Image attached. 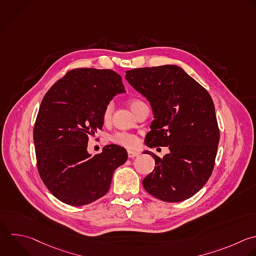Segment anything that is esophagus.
Listing matches in <instances>:
<instances>
[{"instance_id":"34e87169","label":"esophagus","mask_w":256,"mask_h":256,"mask_svg":"<svg viewBox=\"0 0 256 256\" xmlns=\"http://www.w3.org/2000/svg\"><path fill=\"white\" fill-rule=\"evenodd\" d=\"M139 153L137 151H132V150H128V157L129 158H134L136 156H138Z\"/></svg>"}]
</instances>
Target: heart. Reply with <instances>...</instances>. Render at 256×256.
I'll return each instance as SVG.
<instances>
[{"instance_id":"heart-1","label":"heart","mask_w":256,"mask_h":256,"mask_svg":"<svg viewBox=\"0 0 256 256\" xmlns=\"http://www.w3.org/2000/svg\"><path fill=\"white\" fill-rule=\"evenodd\" d=\"M143 102L138 99H132L129 101V106L132 111H134L139 105H141ZM113 111V104L109 102L102 113V119L103 121L107 122L112 114ZM110 141L116 145L125 147V148H134L138 145V137L132 133L129 132H116L110 136Z\"/></svg>"}]
</instances>
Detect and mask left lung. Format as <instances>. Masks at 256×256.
<instances>
[{
    "label": "left lung",
    "mask_w": 256,
    "mask_h": 256,
    "mask_svg": "<svg viewBox=\"0 0 256 256\" xmlns=\"http://www.w3.org/2000/svg\"><path fill=\"white\" fill-rule=\"evenodd\" d=\"M126 80L150 102L154 120L148 147L168 146L143 180L145 190L165 202H180L197 193L211 176L219 142L215 108L209 93L175 65L126 71Z\"/></svg>",
    "instance_id": "left-lung-1"
}]
</instances>
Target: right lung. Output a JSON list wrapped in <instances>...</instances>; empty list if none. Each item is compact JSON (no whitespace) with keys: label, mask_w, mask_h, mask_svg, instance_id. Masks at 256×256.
Wrapping results in <instances>:
<instances>
[{"label":"right lung","mask_w":256,"mask_h":256,"mask_svg":"<svg viewBox=\"0 0 256 256\" xmlns=\"http://www.w3.org/2000/svg\"><path fill=\"white\" fill-rule=\"evenodd\" d=\"M125 92L122 78L104 69L69 71L44 96L34 126L39 174L60 201L82 206L104 196L127 151L107 145L102 153L87 151L90 136L102 129V113L110 100Z\"/></svg>","instance_id":"right-lung-1"}]
</instances>
